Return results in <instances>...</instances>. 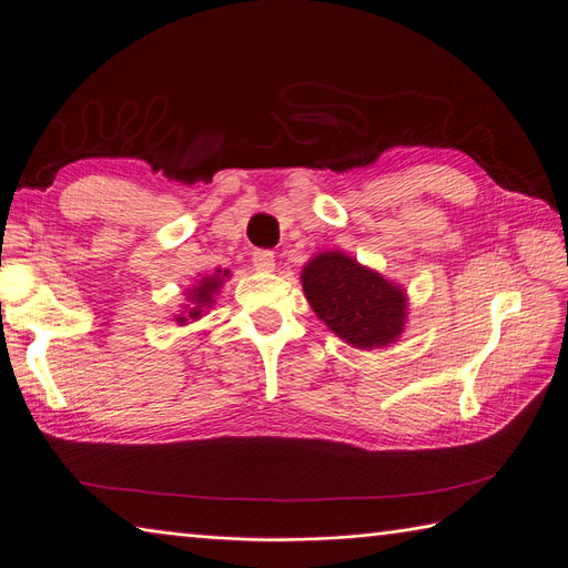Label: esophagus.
<instances>
[{"mask_svg": "<svg viewBox=\"0 0 568 568\" xmlns=\"http://www.w3.org/2000/svg\"><path fill=\"white\" fill-rule=\"evenodd\" d=\"M251 261H253L255 270H263V272H272L274 270V253L267 251V248H255Z\"/></svg>", "mask_w": 568, "mask_h": 568, "instance_id": "34e87169", "label": "esophagus"}]
</instances>
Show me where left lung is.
Segmentation results:
<instances>
[{
  "label": "left lung",
  "instance_id": "8db88e82",
  "mask_svg": "<svg viewBox=\"0 0 568 568\" xmlns=\"http://www.w3.org/2000/svg\"><path fill=\"white\" fill-rule=\"evenodd\" d=\"M303 291L317 317L355 348H379L400 336L403 288L353 257L329 251L303 267Z\"/></svg>",
  "mask_w": 568,
  "mask_h": 568
}]
</instances>
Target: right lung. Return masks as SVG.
<instances>
[{
    "mask_svg": "<svg viewBox=\"0 0 568 568\" xmlns=\"http://www.w3.org/2000/svg\"><path fill=\"white\" fill-rule=\"evenodd\" d=\"M225 274H222V277H225ZM222 277H220V272H217L215 277H205V280L199 282V286L192 291V296H189V301L194 303L192 311H189V317H199L201 315V307L213 303V296H215V291L222 284ZM180 320H186V317H180Z\"/></svg>",
    "mask_w": 568,
    "mask_h": 568,
    "instance_id": "1",
    "label": "right lung"
}]
</instances>
